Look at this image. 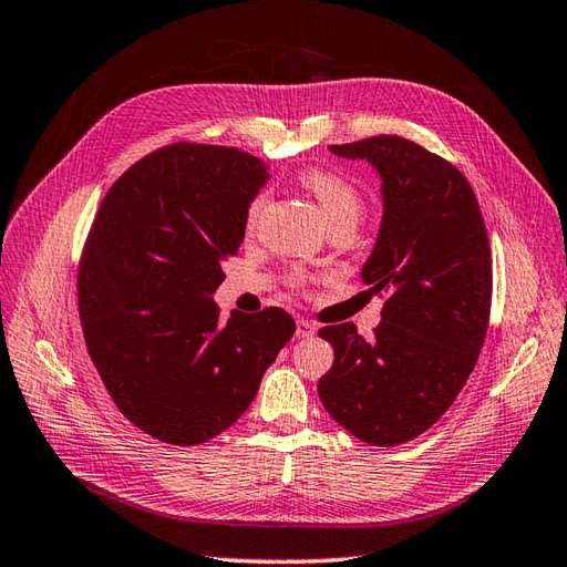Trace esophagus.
Segmentation results:
<instances>
[{"label": "esophagus", "mask_w": 567, "mask_h": 567, "mask_svg": "<svg viewBox=\"0 0 567 567\" xmlns=\"http://www.w3.org/2000/svg\"><path fill=\"white\" fill-rule=\"evenodd\" d=\"M313 334H316V326H313V322L299 318V320H297V337H299V339H306V337H313Z\"/></svg>", "instance_id": "esophagus-1"}]
</instances>
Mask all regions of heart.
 <instances>
[{
    "label": "heart",
    "mask_w": 567,
    "mask_h": 567,
    "mask_svg": "<svg viewBox=\"0 0 567 567\" xmlns=\"http://www.w3.org/2000/svg\"><path fill=\"white\" fill-rule=\"evenodd\" d=\"M297 181L316 199L322 218L328 223V228H334V225H347V228H353L355 220L361 218L363 194L351 181H347L344 175H339L330 168L309 166L299 171ZM266 204H268L266 192L254 194L245 216L247 228H254L256 220L261 218Z\"/></svg>",
    "instance_id": "1"
}]
</instances>
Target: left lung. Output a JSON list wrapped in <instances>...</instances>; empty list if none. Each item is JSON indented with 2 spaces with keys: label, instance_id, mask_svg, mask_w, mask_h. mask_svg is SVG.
Listing matches in <instances>:
<instances>
[{
  "label": "left lung",
  "instance_id": "1",
  "mask_svg": "<svg viewBox=\"0 0 567 567\" xmlns=\"http://www.w3.org/2000/svg\"><path fill=\"white\" fill-rule=\"evenodd\" d=\"M382 177V225L361 278L384 295L365 339L353 322L318 330L334 363L318 396L339 425L370 446H396L430 430L477 363L492 309V249L465 175L399 135L332 144Z\"/></svg>",
  "mask_w": 567,
  "mask_h": 567
}]
</instances>
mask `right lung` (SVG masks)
<instances>
[{
	"label": "right lung",
	"mask_w": 567,
	"mask_h": 567,
	"mask_svg": "<svg viewBox=\"0 0 567 567\" xmlns=\"http://www.w3.org/2000/svg\"><path fill=\"white\" fill-rule=\"evenodd\" d=\"M266 181L247 152L177 142L127 168L94 216L78 268L85 344L118 411L158 442L228 430L297 330L278 306L220 322L214 303Z\"/></svg>",
	"instance_id": "add662e5"
}]
</instances>
